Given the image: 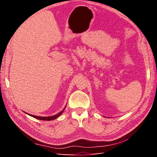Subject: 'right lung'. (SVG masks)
<instances>
[{
  "label": "right lung",
  "instance_id": "add662e5",
  "mask_svg": "<svg viewBox=\"0 0 157 157\" xmlns=\"http://www.w3.org/2000/svg\"><path fill=\"white\" fill-rule=\"evenodd\" d=\"M66 106L64 107V109H63L62 111H60L59 113H58V114H56V115H53V116H50V117H39V116H35V115H30V114H28L27 113H25L26 114H27V115H29L31 117H33V118H36V119H39V120H42V121H52V120H54L56 119V118H57L58 117H59L61 114H62L65 110Z\"/></svg>",
  "mask_w": 157,
  "mask_h": 157
}]
</instances>
